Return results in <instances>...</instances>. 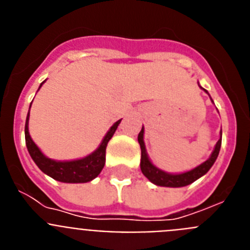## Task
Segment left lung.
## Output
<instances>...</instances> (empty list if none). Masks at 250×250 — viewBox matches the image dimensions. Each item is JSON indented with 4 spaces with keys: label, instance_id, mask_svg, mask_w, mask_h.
<instances>
[{
    "label": "left lung",
    "instance_id": "8db88e82",
    "mask_svg": "<svg viewBox=\"0 0 250 250\" xmlns=\"http://www.w3.org/2000/svg\"><path fill=\"white\" fill-rule=\"evenodd\" d=\"M198 85H199V83H198ZM199 87L200 89H203L200 85ZM203 90L208 94L207 90L205 89ZM211 103H213V100H211ZM138 141H139V144H140V149H141V160H140L141 173L144 174V175L149 179L152 184L158 185V187L182 188V187H187V185L191 184V183H194L199 178H202V176L205 175V174L209 171V169L213 167L216 158H218V155H219L220 146H222V131H220V139L218 140L215 146H214V150L210 154V156H209V159L205 160L204 163H202L200 165H198L196 167H194V169L189 170V171H185V173H180V174L167 173V171H164V170L159 169L158 167H155V165L152 164L151 161H150L149 156H147L146 147H145V143H144V126L141 127V131L139 132Z\"/></svg>",
    "mask_w": 250,
    "mask_h": 250
}]
</instances>
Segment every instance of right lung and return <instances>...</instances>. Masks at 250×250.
Instances as JSON below:
<instances>
[{
    "mask_svg": "<svg viewBox=\"0 0 250 250\" xmlns=\"http://www.w3.org/2000/svg\"><path fill=\"white\" fill-rule=\"evenodd\" d=\"M45 83V81H43ZM42 83L40 85V87L42 86ZM39 87V90H40ZM31 107V105H30ZM28 119H30V111L26 118V125H25V139H26V146H27L28 152H30L31 158L35 161V164L40 167V170L45 173L46 175L51 176L52 179L61 183H71V184H76V183H87L94 180L99 174L101 173L104 165H105V154H106V146L109 143L110 139L112 138L114 132L118 129L120 120L112 125L109 129V131L106 132V135L104 136L101 144L95 151L89 154L85 158L76 159V160H66L60 161L50 159L43 154L40 147L34 143V140L31 139L30 132H28Z\"/></svg>",
    "mask_w": 250,
    "mask_h": 250,
    "instance_id": "1",
    "label": "right lung"
}]
</instances>
